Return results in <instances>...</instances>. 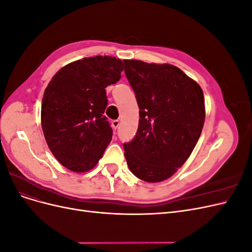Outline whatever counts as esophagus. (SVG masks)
I'll return each instance as SVG.
<instances>
[{
  "mask_svg": "<svg viewBox=\"0 0 252 252\" xmlns=\"http://www.w3.org/2000/svg\"><path fill=\"white\" fill-rule=\"evenodd\" d=\"M119 126H120V121L119 120H113L111 122V127H112V129H114V130H117Z\"/></svg>",
  "mask_w": 252,
  "mask_h": 252,
  "instance_id": "esophagus-1",
  "label": "esophagus"
}]
</instances>
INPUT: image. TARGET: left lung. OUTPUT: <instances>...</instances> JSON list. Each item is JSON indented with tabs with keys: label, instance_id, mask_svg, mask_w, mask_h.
Wrapping results in <instances>:
<instances>
[{
	"label": "left lung",
	"instance_id": "8db88e82",
	"mask_svg": "<svg viewBox=\"0 0 252 252\" xmlns=\"http://www.w3.org/2000/svg\"><path fill=\"white\" fill-rule=\"evenodd\" d=\"M140 108L134 139L124 144L130 171L145 182L169 179L191 155L205 122L203 90L180 68L124 60Z\"/></svg>",
	"mask_w": 252,
	"mask_h": 252
}]
</instances>
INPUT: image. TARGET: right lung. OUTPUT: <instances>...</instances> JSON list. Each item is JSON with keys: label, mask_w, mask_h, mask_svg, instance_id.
<instances>
[{"label": "right lung", "mask_w": 252, "mask_h": 252, "mask_svg": "<svg viewBox=\"0 0 252 252\" xmlns=\"http://www.w3.org/2000/svg\"><path fill=\"white\" fill-rule=\"evenodd\" d=\"M120 59L95 56L74 61L53 75L45 89L41 124L52 155L67 169L86 172L103 157L112 138L104 116L105 88L123 71Z\"/></svg>", "instance_id": "add662e5"}]
</instances>
